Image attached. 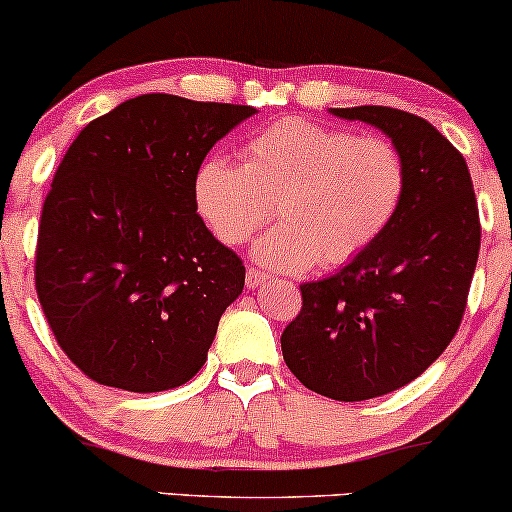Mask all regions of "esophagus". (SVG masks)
I'll return each mask as SVG.
<instances>
[{"label":"esophagus","instance_id":"obj_1","mask_svg":"<svg viewBox=\"0 0 512 512\" xmlns=\"http://www.w3.org/2000/svg\"><path fill=\"white\" fill-rule=\"evenodd\" d=\"M264 281H267V274L260 272V269H255V267H248V274H245V284H248L250 289H257V286H262Z\"/></svg>","mask_w":512,"mask_h":512}]
</instances>
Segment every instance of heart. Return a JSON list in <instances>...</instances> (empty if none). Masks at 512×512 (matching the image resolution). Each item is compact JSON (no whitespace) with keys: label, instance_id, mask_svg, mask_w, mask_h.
<instances>
[{"label":"heart","instance_id":"heart-1","mask_svg":"<svg viewBox=\"0 0 512 512\" xmlns=\"http://www.w3.org/2000/svg\"><path fill=\"white\" fill-rule=\"evenodd\" d=\"M407 192V166L383 137L286 117L245 146L243 163L211 156L195 178V202L214 236L245 243L274 214L279 226L252 255L272 272L339 267L385 233Z\"/></svg>","mask_w":512,"mask_h":512}]
</instances>
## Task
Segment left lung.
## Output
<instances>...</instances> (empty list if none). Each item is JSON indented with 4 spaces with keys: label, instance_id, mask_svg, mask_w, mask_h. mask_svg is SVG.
<instances>
[{
    "label": "left lung",
    "instance_id": "8db88e82",
    "mask_svg": "<svg viewBox=\"0 0 512 512\" xmlns=\"http://www.w3.org/2000/svg\"><path fill=\"white\" fill-rule=\"evenodd\" d=\"M392 139L407 192L385 233L327 279L301 286L303 308L281 334L286 366L308 390L363 402L419 378L460 327L481 226L467 163L424 117L330 108Z\"/></svg>",
    "mask_w": 512,
    "mask_h": 512
}]
</instances>
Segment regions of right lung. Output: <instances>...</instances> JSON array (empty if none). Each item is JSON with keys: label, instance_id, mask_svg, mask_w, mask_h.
<instances>
[{"label": "right lung", "instance_id": "right-lung-1", "mask_svg": "<svg viewBox=\"0 0 512 512\" xmlns=\"http://www.w3.org/2000/svg\"><path fill=\"white\" fill-rule=\"evenodd\" d=\"M255 113L144 93L88 122L64 154L40 214L35 291L91 380L163 392L204 366L245 267L197 214L195 178Z\"/></svg>", "mask_w": 512, "mask_h": 512}]
</instances>
